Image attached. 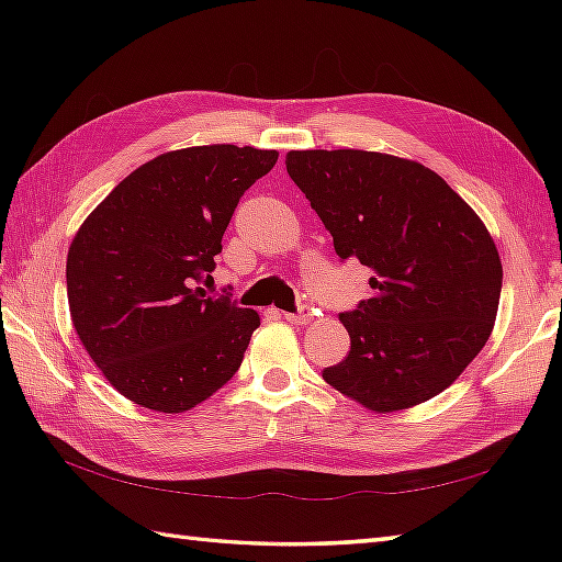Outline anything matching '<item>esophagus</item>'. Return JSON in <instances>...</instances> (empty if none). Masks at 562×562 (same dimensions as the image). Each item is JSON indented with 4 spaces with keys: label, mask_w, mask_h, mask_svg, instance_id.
<instances>
[{
    "label": "esophagus",
    "mask_w": 562,
    "mask_h": 562,
    "mask_svg": "<svg viewBox=\"0 0 562 562\" xmlns=\"http://www.w3.org/2000/svg\"><path fill=\"white\" fill-rule=\"evenodd\" d=\"M282 316L288 318L290 324H294V326H302V324H308V321L314 318V312H312V308H308V306H300V308H296L294 314H282Z\"/></svg>",
    "instance_id": "34e87169"
}]
</instances>
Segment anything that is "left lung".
<instances>
[{
  "label": "left lung",
  "instance_id": "1",
  "mask_svg": "<svg viewBox=\"0 0 562 562\" xmlns=\"http://www.w3.org/2000/svg\"><path fill=\"white\" fill-rule=\"evenodd\" d=\"M288 173L336 254L374 270V296L340 314L350 352L324 379L374 413L451 386L495 326L503 262L465 200L427 166L362 149L290 151Z\"/></svg>",
  "mask_w": 562,
  "mask_h": 562
}]
</instances>
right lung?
Returning <instances> with one entry per match:
<instances>
[{
  "label": "right lung",
  "instance_id": "right-lung-1",
  "mask_svg": "<svg viewBox=\"0 0 562 562\" xmlns=\"http://www.w3.org/2000/svg\"><path fill=\"white\" fill-rule=\"evenodd\" d=\"M278 151L207 145L142 164L93 210L67 254L71 324L115 391L183 413L241 367L260 316L198 288L238 200Z\"/></svg>",
  "mask_w": 562,
  "mask_h": 562
}]
</instances>
